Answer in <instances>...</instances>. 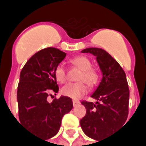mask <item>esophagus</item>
I'll list each match as a JSON object with an SVG mask.
<instances>
[{
	"mask_svg": "<svg viewBox=\"0 0 146 146\" xmlns=\"http://www.w3.org/2000/svg\"><path fill=\"white\" fill-rule=\"evenodd\" d=\"M80 102L79 101H77V100H73V106H78Z\"/></svg>",
	"mask_w": 146,
	"mask_h": 146,
	"instance_id": "34e87169",
	"label": "esophagus"
}]
</instances>
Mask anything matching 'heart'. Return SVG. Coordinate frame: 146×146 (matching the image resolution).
Masks as SVG:
<instances>
[{
    "label": "heart",
    "instance_id": "b5f03b06",
    "mask_svg": "<svg viewBox=\"0 0 146 146\" xmlns=\"http://www.w3.org/2000/svg\"><path fill=\"white\" fill-rule=\"evenodd\" d=\"M72 63L82 70L80 74L78 80L85 81L89 86H93L97 81V73L95 70L92 69L91 62L84 56H78L72 59ZM54 76L58 82L65 83L66 81L67 75L66 70L62 63L57 65L54 70ZM84 81L77 83H69L64 86L61 90L62 94L66 97L78 99L84 95L88 91V88Z\"/></svg>",
    "mask_w": 146,
    "mask_h": 146
}]
</instances>
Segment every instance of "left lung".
I'll return each instance as SVG.
<instances>
[{
    "mask_svg": "<svg viewBox=\"0 0 146 146\" xmlns=\"http://www.w3.org/2000/svg\"><path fill=\"white\" fill-rule=\"evenodd\" d=\"M96 57L102 73V80L91 97L95 103L83 101L87 113L80 120L83 131L97 141L107 138L128 115L129 88L126 74L119 64L101 48H89L81 51Z\"/></svg>",
    "mask_w": 146,
    "mask_h": 146,
    "instance_id": "left-lung-1",
    "label": "left lung"
}]
</instances>
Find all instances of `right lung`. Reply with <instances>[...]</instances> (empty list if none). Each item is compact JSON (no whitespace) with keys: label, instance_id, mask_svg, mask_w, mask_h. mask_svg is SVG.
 Listing matches in <instances>:
<instances>
[{"label":"right lung","instance_id":"right-lung-1","mask_svg":"<svg viewBox=\"0 0 146 146\" xmlns=\"http://www.w3.org/2000/svg\"><path fill=\"white\" fill-rule=\"evenodd\" d=\"M66 56L59 49L44 48L27 61L20 73L17 91L19 120L45 139L57 134L62 117L73 106L72 99L66 96L48 101L50 90L58 92L54 70Z\"/></svg>","mask_w":146,"mask_h":146}]
</instances>
